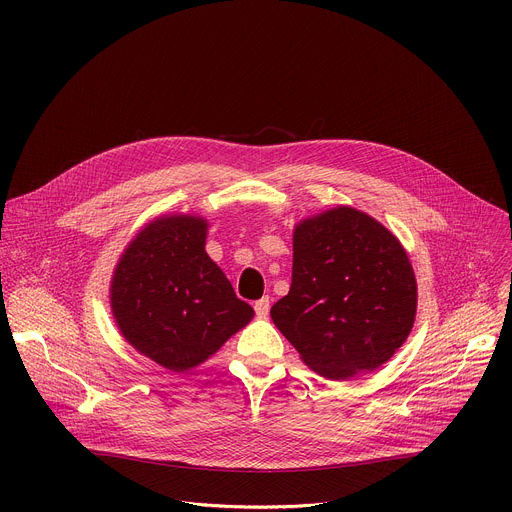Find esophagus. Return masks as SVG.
Here are the masks:
<instances>
[{
  "instance_id": "esophagus-1",
  "label": "esophagus",
  "mask_w": 512,
  "mask_h": 512,
  "mask_svg": "<svg viewBox=\"0 0 512 512\" xmlns=\"http://www.w3.org/2000/svg\"><path fill=\"white\" fill-rule=\"evenodd\" d=\"M255 312L259 318H265L269 314V298H261L255 302Z\"/></svg>"
}]
</instances>
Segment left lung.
<instances>
[{
	"instance_id": "1",
	"label": "left lung",
	"mask_w": 512,
	"mask_h": 512,
	"mask_svg": "<svg viewBox=\"0 0 512 512\" xmlns=\"http://www.w3.org/2000/svg\"><path fill=\"white\" fill-rule=\"evenodd\" d=\"M415 314L411 261L377 218L336 206L296 225L291 287L271 320L314 373L346 381L379 369Z\"/></svg>"
}]
</instances>
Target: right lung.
Returning <instances> with one entry per match:
<instances>
[{
	"mask_svg": "<svg viewBox=\"0 0 512 512\" xmlns=\"http://www.w3.org/2000/svg\"><path fill=\"white\" fill-rule=\"evenodd\" d=\"M206 233L198 214H162L131 239L111 277L121 336L172 373L198 367L255 316L204 251Z\"/></svg>",
	"mask_w": 512,
	"mask_h": 512,
	"instance_id": "add662e5",
	"label": "right lung"
}]
</instances>
